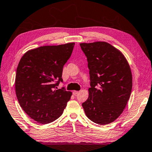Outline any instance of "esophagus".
I'll use <instances>...</instances> for the list:
<instances>
[{"label":"esophagus","mask_w":152,"mask_h":152,"mask_svg":"<svg viewBox=\"0 0 152 152\" xmlns=\"http://www.w3.org/2000/svg\"><path fill=\"white\" fill-rule=\"evenodd\" d=\"M79 92V91H73V95H77V94H78Z\"/></svg>","instance_id":"esophagus-1"}]
</instances>
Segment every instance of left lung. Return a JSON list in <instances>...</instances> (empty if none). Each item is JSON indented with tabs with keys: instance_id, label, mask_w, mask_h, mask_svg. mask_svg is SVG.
I'll use <instances>...</instances> for the list:
<instances>
[{
	"instance_id": "left-lung-1",
	"label": "left lung",
	"mask_w": 152,
	"mask_h": 152,
	"mask_svg": "<svg viewBox=\"0 0 152 152\" xmlns=\"http://www.w3.org/2000/svg\"><path fill=\"white\" fill-rule=\"evenodd\" d=\"M80 46L87 58L91 80L88 97L82 106L91 121L108 124L118 118L130 99V65L121 51L107 42L81 43Z\"/></svg>"
}]
</instances>
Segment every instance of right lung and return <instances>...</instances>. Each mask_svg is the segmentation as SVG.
<instances>
[{"mask_svg":"<svg viewBox=\"0 0 152 152\" xmlns=\"http://www.w3.org/2000/svg\"><path fill=\"white\" fill-rule=\"evenodd\" d=\"M75 43L44 45L26 51L16 69L15 91L20 107L31 118L48 124L63 114L72 93L58 89L63 67ZM55 80L58 81L54 84Z\"/></svg>","mask_w":152,"mask_h":152,"instance_id":"add662e5","label":"right lung"}]
</instances>
